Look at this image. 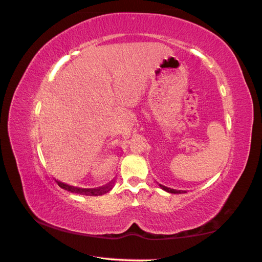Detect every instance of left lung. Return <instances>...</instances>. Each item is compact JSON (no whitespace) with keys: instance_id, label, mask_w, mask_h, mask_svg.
<instances>
[{"instance_id":"8db88e82","label":"left lung","mask_w":262,"mask_h":262,"mask_svg":"<svg viewBox=\"0 0 262 262\" xmlns=\"http://www.w3.org/2000/svg\"><path fill=\"white\" fill-rule=\"evenodd\" d=\"M157 184H158V183H157ZM158 186H159L160 188H162L163 190H165V191H167V192H170V193H184V192H186L185 190H177V189L168 188V187H166V186H164V185H162V184H158Z\"/></svg>"}]
</instances>
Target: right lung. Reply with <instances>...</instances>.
<instances>
[{
	"label": "right lung",
	"instance_id": "obj_1",
	"mask_svg": "<svg viewBox=\"0 0 262 262\" xmlns=\"http://www.w3.org/2000/svg\"><path fill=\"white\" fill-rule=\"evenodd\" d=\"M55 182L57 183V185L59 187H61V188L70 191V192L79 193V195H84V196H102V195H104V193L108 192L113 188L114 184H115V179H113L112 182H110L108 184H106L104 186L96 187V188H80V187H75V186H71L69 184L62 183L57 179H55Z\"/></svg>",
	"mask_w": 262,
	"mask_h": 262
}]
</instances>
